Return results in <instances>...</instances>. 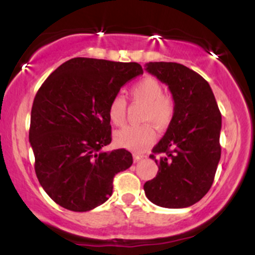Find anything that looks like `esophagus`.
<instances>
[{"label": "esophagus", "mask_w": 255, "mask_h": 255, "mask_svg": "<svg viewBox=\"0 0 255 255\" xmlns=\"http://www.w3.org/2000/svg\"><path fill=\"white\" fill-rule=\"evenodd\" d=\"M134 162H139V160L144 159V156L142 154H134Z\"/></svg>", "instance_id": "34e87169"}]
</instances>
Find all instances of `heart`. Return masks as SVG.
Here are the masks:
<instances>
[{"instance_id":"obj_1","label":"heart","mask_w":255,"mask_h":255,"mask_svg":"<svg viewBox=\"0 0 255 255\" xmlns=\"http://www.w3.org/2000/svg\"><path fill=\"white\" fill-rule=\"evenodd\" d=\"M131 101L144 105L141 113V121L148 122L140 126H129L118 130L114 135L116 145L128 150L144 151L154 140L152 124L158 130H165L174 119L175 104L168 96L163 95V86L157 79L146 77L131 86L129 91ZM126 103L122 96H115L108 107V116L111 124L121 126L126 119Z\"/></svg>"}]
</instances>
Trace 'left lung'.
Returning <instances> with one entry per match:
<instances>
[{"instance_id": "1", "label": "left lung", "mask_w": 255, "mask_h": 255, "mask_svg": "<svg viewBox=\"0 0 255 255\" xmlns=\"http://www.w3.org/2000/svg\"><path fill=\"white\" fill-rule=\"evenodd\" d=\"M145 67L168 85L175 103L172 122L152 148L150 158L159 170L144 184L145 194L158 206H192L210 191L221 159V111L209 83L188 67L175 62Z\"/></svg>"}]
</instances>
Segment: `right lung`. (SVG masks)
Segmentation results:
<instances>
[{
	"label": "right lung",
	"mask_w": 255,
	"mask_h": 255,
	"mask_svg": "<svg viewBox=\"0 0 255 255\" xmlns=\"http://www.w3.org/2000/svg\"><path fill=\"white\" fill-rule=\"evenodd\" d=\"M139 63L75 57L38 90L31 111L34 170L46 194L67 210L86 212L113 194L114 176L133 164L125 148L108 151L110 101L142 74Z\"/></svg>",
	"instance_id": "obj_1"
}]
</instances>
